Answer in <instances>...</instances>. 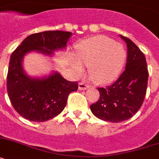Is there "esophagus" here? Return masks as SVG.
I'll return each instance as SVG.
<instances>
[{"instance_id":"esophagus-1","label":"esophagus","mask_w":159,"mask_h":159,"mask_svg":"<svg viewBox=\"0 0 159 159\" xmlns=\"http://www.w3.org/2000/svg\"><path fill=\"white\" fill-rule=\"evenodd\" d=\"M89 87V85H88V84L85 83V82H80V83L78 84V88H79V89H81V90L86 89Z\"/></svg>"}]
</instances>
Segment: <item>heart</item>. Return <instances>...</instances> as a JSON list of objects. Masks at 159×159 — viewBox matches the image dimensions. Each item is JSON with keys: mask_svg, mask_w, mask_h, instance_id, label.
Returning a JSON list of instances; mask_svg holds the SVG:
<instances>
[{"mask_svg": "<svg viewBox=\"0 0 159 159\" xmlns=\"http://www.w3.org/2000/svg\"><path fill=\"white\" fill-rule=\"evenodd\" d=\"M76 55L80 61L91 66V74L96 81L110 82L118 78L126 58L124 47L106 37H95L81 41ZM75 68H82L75 63Z\"/></svg>", "mask_w": 159, "mask_h": 159, "instance_id": "1", "label": "heart"}]
</instances>
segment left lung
Listing matches in <instances>:
<instances>
[{
  "label": "left lung",
  "instance_id": "left-lung-1",
  "mask_svg": "<svg viewBox=\"0 0 159 159\" xmlns=\"http://www.w3.org/2000/svg\"><path fill=\"white\" fill-rule=\"evenodd\" d=\"M120 37L127 46L125 70L112 85L98 88L99 99L90 106L93 115L110 122L125 121L138 112L145 99L148 82L144 53L130 39Z\"/></svg>",
  "mask_w": 159,
  "mask_h": 159
}]
</instances>
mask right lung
<instances>
[{"mask_svg": "<svg viewBox=\"0 0 159 159\" xmlns=\"http://www.w3.org/2000/svg\"><path fill=\"white\" fill-rule=\"evenodd\" d=\"M70 32L45 31L30 35L11 54L7 74V92L13 108L32 121L52 119L66 107L68 96L78 90L77 81L65 79L58 73L48 78H31L22 67V59L31 51L50 56L66 46Z\"/></svg>", "mask_w": 159, "mask_h": 159, "instance_id": "add662e5", "label": "right lung"}]
</instances>
